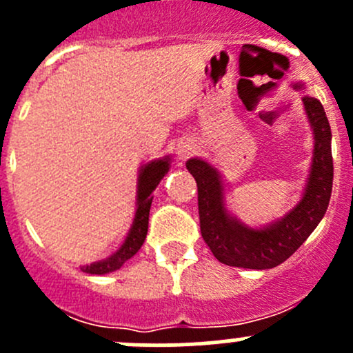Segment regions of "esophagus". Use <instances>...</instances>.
Here are the masks:
<instances>
[{
	"label": "esophagus",
	"instance_id": "1",
	"mask_svg": "<svg viewBox=\"0 0 353 353\" xmlns=\"http://www.w3.org/2000/svg\"><path fill=\"white\" fill-rule=\"evenodd\" d=\"M193 154H194V145L191 143L190 140L181 141V143L177 145V157H179L181 160L190 159V157L193 155Z\"/></svg>",
	"mask_w": 353,
	"mask_h": 353
}]
</instances>
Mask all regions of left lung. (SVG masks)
<instances>
[{
  "label": "left lung",
  "instance_id": "8db88e82",
  "mask_svg": "<svg viewBox=\"0 0 353 353\" xmlns=\"http://www.w3.org/2000/svg\"><path fill=\"white\" fill-rule=\"evenodd\" d=\"M302 102L314 131V159L304 196L280 222L254 230L230 219L223 206V190L216 170L198 159L186 162L196 179L203 241L223 265L249 270L275 268L301 248L325 216L333 188L331 130L318 99L304 97Z\"/></svg>",
  "mask_w": 353,
  "mask_h": 353
}]
</instances>
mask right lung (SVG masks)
Returning a JSON list of instances; mask_svg holds the SVG:
<instances>
[{"label":"right lung","instance_id":"obj_1","mask_svg":"<svg viewBox=\"0 0 353 353\" xmlns=\"http://www.w3.org/2000/svg\"><path fill=\"white\" fill-rule=\"evenodd\" d=\"M169 170V160H155V162L147 163L141 169L140 179H138V208L137 215H134L133 227H131L130 234H128L126 241L121 245L119 251L112 254L110 258L104 259V261L92 263V265L81 266L85 273L90 275H105V273L119 270L124 261L133 258L140 248L145 243V237L148 232V215H150V206H152V193L157 186H159L160 179L167 174Z\"/></svg>","mask_w":353,"mask_h":353}]
</instances>
